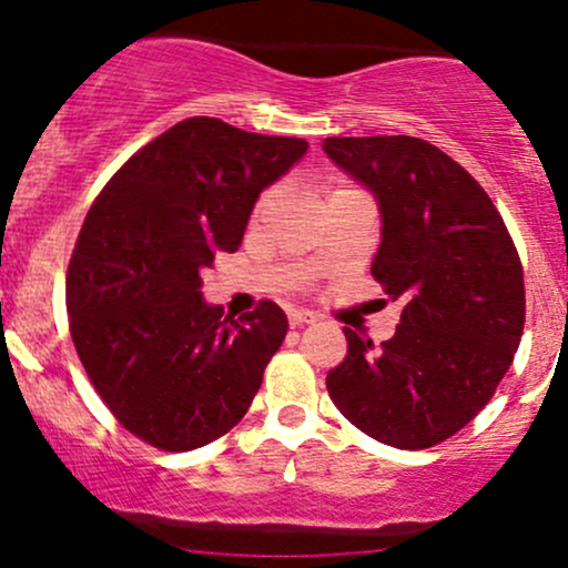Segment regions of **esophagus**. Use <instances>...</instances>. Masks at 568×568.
Masks as SVG:
<instances>
[{
  "label": "esophagus",
  "mask_w": 568,
  "mask_h": 568,
  "mask_svg": "<svg viewBox=\"0 0 568 568\" xmlns=\"http://www.w3.org/2000/svg\"><path fill=\"white\" fill-rule=\"evenodd\" d=\"M288 323H291V328H298V325L315 323V315H312V312H306V310H291L288 312Z\"/></svg>",
  "instance_id": "1"
}]
</instances>
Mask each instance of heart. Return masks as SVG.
Masks as SVG:
<instances>
[{"label": "heart", "mask_w": 568, "mask_h": 568, "mask_svg": "<svg viewBox=\"0 0 568 568\" xmlns=\"http://www.w3.org/2000/svg\"><path fill=\"white\" fill-rule=\"evenodd\" d=\"M344 189H349V186H338V189H334V192H344ZM264 202H266V197H262V202H258V211L264 207Z\"/></svg>", "instance_id": "1"}]
</instances>
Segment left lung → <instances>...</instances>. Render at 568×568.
<instances>
[{"mask_svg": "<svg viewBox=\"0 0 568 568\" xmlns=\"http://www.w3.org/2000/svg\"><path fill=\"white\" fill-rule=\"evenodd\" d=\"M323 149L379 200L371 275L403 304L379 347L344 328L347 355L325 387L374 440L438 446L486 408L513 366L526 323L518 251L484 186L429 141L363 135Z\"/></svg>", "mask_w": 568, "mask_h": 568, "instance_id": "1", "label": "left lung"}]
</instances>
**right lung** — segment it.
Returning <instances> with one entry per match:
<instances>
[{
  "label": "right lung",
  "mask_w": 568,
  "mask_h": 568,
  "mask_svg": "<svg viewBox=\"0 0 568 568\" xmlns=\"http://www.w3.org/2000/svg\"><path fill=\"white\" fill-rule=\"evenodd\" d=\"M304 152V139L192 116L139 149L84 216L67 272L71 342L114 419L149 446H207L262 387L285 312L264 298L224 317L200 275L237 251L262 189Z\"/></svg>",
  "instance_id": "obj_1"
}]
</instances>
